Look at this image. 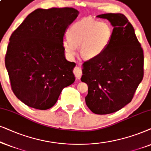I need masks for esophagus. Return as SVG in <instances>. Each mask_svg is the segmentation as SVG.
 I'll return each instance as SVG.
<instances>
[{"instance_id":"1","label":"esophagus","mask_w":151,"mask_h":151,"mask_svg":"<svg viewBox=\"0 0 151 151\" xmlns=\"http://www.w3.org/2000/svg\"><path fill=\"white\" fill-rule=\"evenodd\" d=\"M74 74L77 79H80L82 75L81 70L79 67H75L74 69Z\"/></svg>"}]
</instances>
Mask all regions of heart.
I'll list each match as a JSON object with an SVG mask.
<instances>
[{
  "label": "heart",
  "mask_w": 151,
  "mask_h": 151,
  "mask_svg": "<svg viewBox=\"0 0 151 151\" xmlns=\"http://www.w3.org/2000/svg\"><path fill=\"white\" fill-rule=\"evenodd\" d=\"M113 35V28L107 21L86 18L74 23L68 30V37L63 41L66 55L72 59L77 47L82 57L96 59L109 47Z\"/></svg>",
  "instance_id": "b5f03b06"
}]
</instances>
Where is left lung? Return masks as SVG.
<instances>
[{
  "mask_svg": "<svg viewBox=\"0 0 151 151\" xmlns=\"http://www.w3.org/2000/svg\"><path fill=\"white\" fill-rule=\"evenodd\" d=\"M113 27L108 49L82 65L81 81L87 83L86 103L97 114L116 112L129 104L144 77V52L132 25L122 14H104Z\"/></svg>",
  "mask_w": 151,
  "mask_h": 151,
  "instance_id": "left-lung-1",
  "label": "left lung"
}]
</instances>
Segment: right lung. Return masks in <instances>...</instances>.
<instances>
[{
	"label": "right lung",
	"mask_w": 151,
	"mask_h": 151,
	"mask_svg": "<svg viewBox=\"0 0 151 151\" xmlns=\"http://www.w3.org/2000/svg\"><path fill=\"white\" fill-rule=\"evenodd\" d=\"M78 15L71 7L37 9L11 35L6 69L14 93L25 105L49 109L75 81L76 64L66 60L63 41Z\"/></svg>",
	"instance_id": "obj_1"
}]
</instances>
